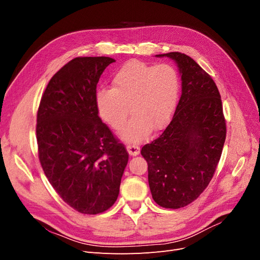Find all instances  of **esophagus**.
I'll use <instances>...</instances> for the list:
<instances>
[{"instance_id":"1","label":"esophagus","mask_w":260,"mask_h":260,"mask_svg":"<svg viewBox=\"0 0 260 260\" xmlns=\"http://www.w3.org/2000/svg\"><path fill=\"white\" fill-rule=\"evenodd\" d=\"M127 151L130 156H137L140 153V146L137 144H128Z\"/></svg>"}]
</instances>
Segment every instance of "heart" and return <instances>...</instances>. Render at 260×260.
Listing matches in <instances>:
<instances>
[{"instance_id":"heart-1","label":"heart","mask_w":260,"mask_h":260,"mask_svg":"<svg viewBox=\"0 0 260 260\" xmlns=\"http://www.w3.org/2000/svg\"><path fill=\"white\" fill-rule=\"evenodd\" d=\"M179 92V75L171 65L130 60L115 74L112 89L96 93V105L103 120L114 129L122 127L131 108L135 116L120 137L128 143H139L151 129L160 130L169 122Z\"/></svg>"}]
</instances>
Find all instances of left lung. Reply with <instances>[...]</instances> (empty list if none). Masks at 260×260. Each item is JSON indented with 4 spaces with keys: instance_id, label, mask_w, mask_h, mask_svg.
<instances>
[{
    "instance_id": "1",
    "label": "left lung",
    "mask_w": 260,
    "mask_h": 260,
    "mask_svg": "<svg viewBox=\"0 0 260 260\" xmlns=\"http://www.w3.org/2000/svg\"><path fill=\"white\" fill-rule=\"evenodd\" d=\"M174 60L182 94L161 136L142 147L148 184L159 206L177 209L195 201L214 176L225 141L221 98L215 81L190 56L156 55Z\"/></svg>"
}]
</instances>
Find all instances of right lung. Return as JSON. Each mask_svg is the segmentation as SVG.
Instances as JSON below:
<instances>
[{
  "label": "right lung",
  "mask_w": 260,
  "mask_h": 260,
  "mask_svg": "<svg viewBox=\"0 0 260 260\" xmlns=\"http://www.w3.org/2000/svg\"><path fill=\"white\" fill-rule=\"evenodd\" d=\"M111 57H77L43 93L37 116L39 158L54 190L81 214L114 205L129 155L99 117L96 85Z\"/></svg>",
  "instance_id": "add662e5"
}]
</instances>
